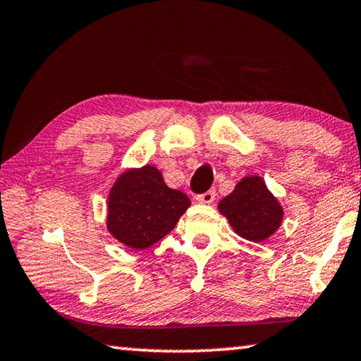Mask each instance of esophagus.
I'll return each instance as SVG.
<instances>
[{"mask_svg": "<svg viewBox=\"0 0 361 361\" xmlns=\"http://www.w3.org/2000/svg\"><path fill=\"white\" fill-rule=\"evenodd\" d=\"M216 198V192L214 190H208L202 193V195H197V202L198 203H204V204H212Z\"/></svg>", "mask_w": 361, "mask_h": 361, "instance_id": "obj_1", "label": "esophagus"}]
</instances>
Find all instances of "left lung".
<instances>
[{
  "label": "left lung",
  "instance_id": "1",
  "mask_svg": "<svg viewBox=\"0 0 361 361\" xmlns=\"http://www.w3.org/2000/svg\"><path fill=\"white\" fill-rule=\"evenodd\" d=\"M237 235L250 242H263L279 229L284 209L268 190L263 177L248 176L218 204Z\"/></svg>",
  "mask_w": 361,
  "mask_h": 361
}]
</instances>
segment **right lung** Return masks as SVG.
<instances>
[{"mask_svg":"<svg viewBox=\"0 0 361 361\" xmlns=\"http://www.w3.org/2000/svg\"><path fill=\"white\" fill-rule=\"evenodd\" d=\"M190 207L180 190L164 184L154 166L127 169L111 187L106 227L116 240L143 250L174 229Z\"/></svg>","mask_w":361,"mask_h":361,"instance_id":"add662e5","label":"right lung"}]
</instances>
